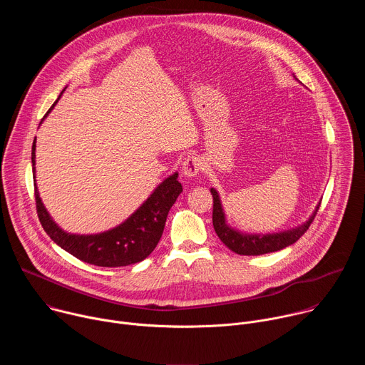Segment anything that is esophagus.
<instances>
[{"instance_id":"1","label":"esophagus","mask_w":365,"mask_h":365,"mask_svg":"<svg viewBox=\"0 0 365 365\" xmlns=\"http://www.w3.org/2000/svg\"><path fill=\"white\" fill-rule=\"evenodd\" d=\"M183 175L187 178H195L203 170V160L200 158H196V155H192V158H187L183 162L182 166Z\"/></svg>"}]
</instances>
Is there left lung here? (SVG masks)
<instances>
[{
  "label": "left lung",
  "mask_w": 365,
  "mask_h": 365,
  "mask_svg": "<svg viewBox=\"0 0 365 365\" xmlns=\"http://www.w3.org/2000/svg\"><path fill=\"white\" fill-rule=\"evenodd\" d=\"M212 197H214V212H212V222L217 235L220 240L234 252L240 255H262V254H269L279 250H283L292 244H294L310 227V224L314 222L315 215L319 210V205L317 206L315 212L312 214V217L300 227L293 228L290 231L279 232V234H266V235H257V234H242L235 231L227 224L225 214L221 205V199L218 192L212 187L211 189Z\"/></svg>",
  "instance_id": "left-lung-1"
}]
</instances>
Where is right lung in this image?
I'll list each match as a JSON object with an SVG mask.
<instances>
[{
    "instance_id": "right-lung-1",
    "label": "right lung",
    "mask_w": 365,
    "mask_h": 365,
    "mask_svg": "<svg viewBox=\"0 0 365 365\" xmlns=\"http://www.w3.org/2000/svg\"><path fill=\"white\" fill-rule=\"evenodd\" d=\"M31 163L33 166L36 165V138L31 147ZM33 178L36 210L43 230L65 251L85 263L99 267L130 266L148 257L159 244L170 207L183 190L178 180V173H173L155 187L138 210L118 227L99 234L78 235L65 232L51 220L38 196L36 173Z\"/></svg>"
}]
</instances>
